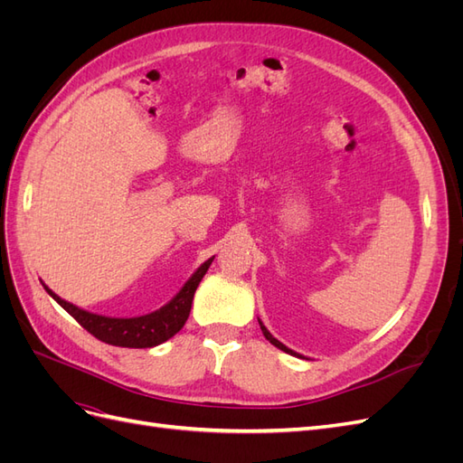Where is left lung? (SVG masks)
Returning a JSON list of instances; mask_svg holds the SVG:
<instances>
[{"label": "left lung", "instance_id": "8db88e82", "mask_svg": "<svg viewBox=\"0 0 463 463\" xmlns=\"http://www.w3.org/2000/svg\"><path fill=\"white\" fill-rule=\"evenodd\" d=\"M259 325H260V330H262V334H264V338L266 340H269L272 345H276L278 349H282V352H286V354H289V355H296V357H303V355H299V354H296V352H293V349H289V347H286L282 342H278L276 338H274V335L269 332V328H266L264 325H262V322L259 320Z\"/></svg>", "mask_w": 463, "mask_h": 463}]
</instances>
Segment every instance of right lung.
Listing matches in <instances>:
<instances>
[{
  "mask_svg": "<svg viewBox=\"0 0 463 463\" xmlns=\"http://www.w3.org/2000/svg\"><path fill=\"white\" fill-rule=\"evenodd\" d=\"M213 260L214 257L203 262L184 284V288H181L172 298V301H167L164 307H160L158 311L143 315V317H131V318H118V317L89 313L85 309H79L77 305L61 299L60 296H55L44 282H42V286H44V289L50 293V296L58 301L82 328L89 330L94 338L111 345H119V347H154V345L164 344L165 340H170L172 335H175L181 328H184L191 313L194 291H197L201 279L206 274L208 266L213 264Z\"/></svg>",
  "mask_w": 463,
  "mask_h": 463,
  "instance_id": "obj_1",
  "label": "right lung"
}]
</instances>
